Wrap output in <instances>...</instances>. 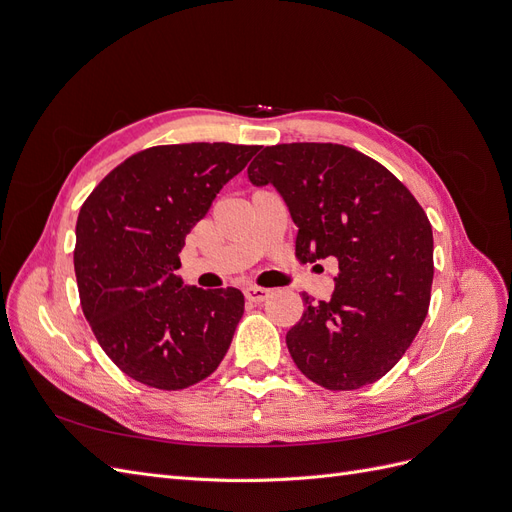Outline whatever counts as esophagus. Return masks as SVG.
<instances>
[{
	"instance_id": "1",
	"label": "esophagus",
	"mask_w": 512,
	"mask_h": 512,
	"mask_svg": "<svg viewBox=\"0 0 512 512\" xmlns=\"http://www.w3.org/2000/svg\"><path fill=\"white\" fill-rule=\"evenodd\" d=\"M271 294H273V290L262 288V286H247V288H245V299L252 301V303L267 301V299L271 297Z\"/></svg>"
}]
</instances>
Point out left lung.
<instances>
[{"instance_id": "obj_1", "label": "left lung", "mask_w": 512, "mask_h": 512, "mask_svg": "<svg viewBox=\"0 0 512 512\" xmlns=\"http://www.w3.org/2000/svg\"><path fill=\"white\" fill-rule=\"evenodd\" d=\"M247 175L284 196L299 262L337 260L333 297L303 294L305 312L286 333L294 365L329 391L389 374L429 309L433 232L423 207L389 168L346 145L265 147Z\"/></svg>"}]
</instances>
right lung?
Masks as SVG:
<instances>
[{"mask_svg": "<svg viewBox=\"0 0 512 512\" xmlns=\"http://www.w3.org/2000/svg\"><path fill=\"white\" fill-rule=\"evenodd\" d=\"M258 145H158L115 166L76 220L74 273L83 314L123 374L181 391L222 363L243 316L237 288H181L188 232Z\"/></svg>", "mask_w": 512, "mask_h": 512, "instance_id": "1", "label": "right lung"}]
</instances>
